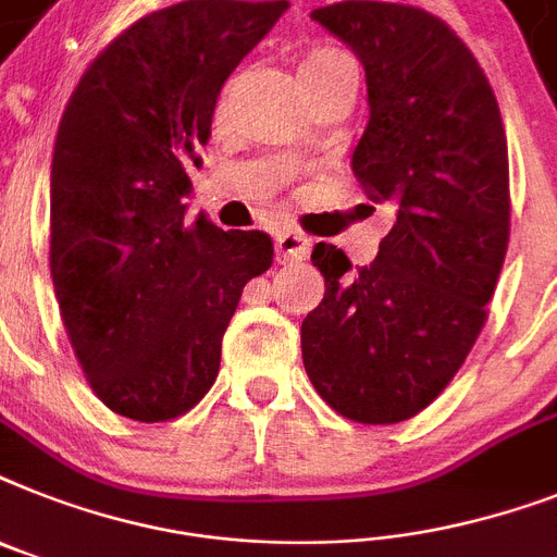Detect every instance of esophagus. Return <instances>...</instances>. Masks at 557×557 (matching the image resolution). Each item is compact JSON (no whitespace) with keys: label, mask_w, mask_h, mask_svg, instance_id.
Listing matches in <instances>:
<instances>
[{"label":"esophagus","mask_w":557,"mask_h":557,"mask_svg":"<svg viewBox=\"0 0 557 557\" xmlns=\"http://www.w3.org/2000/svg\"><path fill=\"white\" fill-rule=\"evenodd\" d=\"M274 248H277V255L283 257V260H306L309 257V237H302L300 232H277V237H274Z\"/></svg>","instance_id":"esophagus-1"}]
</instances>
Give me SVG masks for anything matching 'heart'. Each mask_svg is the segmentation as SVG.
I'll use <instances>...</instances> for the list:
<instances>
[{
    "mask_svg": "<svg viewBox=\"0 0 557 557\" xmlns=\"http://www.w3.org/2000/svg\"><path fill=\"white\" fill-rule=\"evenodd\" d=\"M349 65H355V62L346 53L334 51V48H318V51H311L309 57L302 59L300 76H325Z\"/></svg>",
    "mask_w": 557,
    "mask_h": 557,
    "instance_id": "heart-1",
    "label": "heart"
}]
</instances>
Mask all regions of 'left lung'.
Returning <instances> with one entry per match:
<instances>
[{
  "label": "left lung",
  "instance_id": "obj_1",
  "mask_svg": "<svg viewBox=\"0 0 557 557\" xmlns=\"http://www.w3.org/2000/svg\"><path fill=\"white\" fill-rule=\"evenodd\" d=\"M311 20L363 62L369 125L351 171L397 208L374 263L318 243L323 302L302 320L318 395L357 423L426 409L472 351L509 243L498 99L463 39L423 8L346 0Z\"/></svg>",
  "mask_w": 557,
  "mask_h": 557
}]
</instances>
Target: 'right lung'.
<instances>
[{"label":"right lung","instance_id":"obj_1","mask_svg":"<svg viewBox=\"0 0 557 557\" xmlns=\"http://www.w3.org/2000/svg\"><path fill=\"white\" fill-rule=\"evenodd\" d=\"M288 0H188L99 53L67 99L51 162V277L97 397L139 423L200 404L239 294L274 260L263 232L185 228L220 88Z\"/></svg>","mask_w":557,"mask_h":557}]
</instances>
